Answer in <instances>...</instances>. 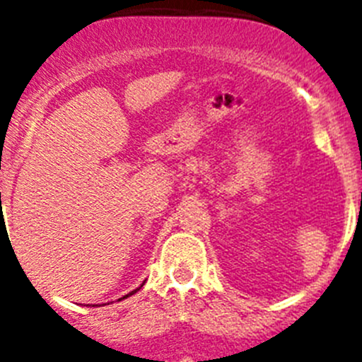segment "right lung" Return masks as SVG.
Here are the masks:
<instances>
[{
    "mask_svg": "<svg viewBox=\"0 0 362 362\" xmlns=\"http://www.w3.org/2000/svg\"><path fill=\"white\" fill-rule=\"evenodd\" d=\"M137 290H139V288H137ZM132 293H136V290H134ZM132 293H129V296H132ZM129 296H124V297H129ZM124 297H123V299H124Z\"/></svg>",
    "mask_w": 362,
    "mask_h": 362,
    "instance_id": "right-lung-1",
    "label": "right lung"
}]
</instances>
